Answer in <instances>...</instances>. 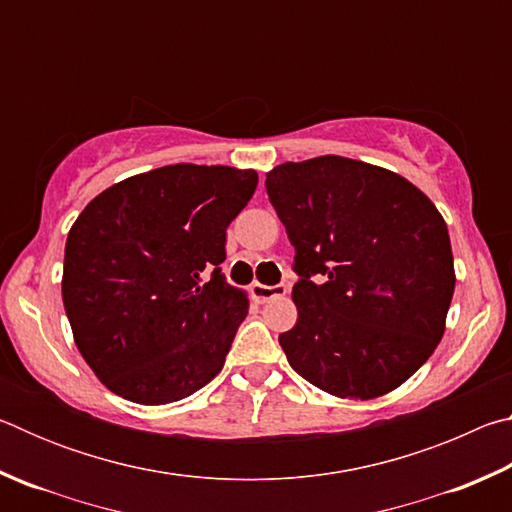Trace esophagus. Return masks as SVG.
I'll return each mask as SVG.
<instances>
[{
  "label": "esophagus",
  "instance_id": "34e87169",
  "mask_svg": "<svg viewBox=\"0 0 512 512\" xmlns=\"http://www.w3.org/2000/svg\"><path fill=\"white\" fill-rule=\"evenodd\" d=\"M289 291L287 284H273V287H268V284H259V282H253L250 284V293H253V298L257 302H266L271 298H277V296H284V293Z\"/></svg>",
  "mask_w": 512,
  "mask_h": 512
}]
</instances>
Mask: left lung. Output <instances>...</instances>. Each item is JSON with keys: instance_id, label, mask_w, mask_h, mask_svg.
Wrapping results in <instances>:
<instances>
[{"instance_id": "8db88e82", "label": "left lung", "mask_w": 512, "mask_h": 512, "mask_svg": "<svg viewBox=\"0 0 512 512\" xmlns=\"http://www.w3.org/2000/svg\"><path fill=\"white\" fill-rule=\"evenodd\" d=\"M296 248L298 320L280 334L320 391L372 400L404 384L443 339L454 257L443 216L397 173L320 155L266 173Z\"/></svg>"}]
</instances>
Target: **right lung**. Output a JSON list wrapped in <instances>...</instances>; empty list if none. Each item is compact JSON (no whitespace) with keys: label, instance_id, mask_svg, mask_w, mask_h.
Segmentation results:
<instances>
[{"label":"right lung","instance_id":"right-lung-1","mask_svg":"<svg viewBox=\"0 0 512 512\" xmlns=\"http://www.w3.org/2000/svg\"><path fill=\"white\" fill-rule=\"evenodd\" d=\"M255 187L253 169L169 164L79 214L63 302L76 348L112 393L169 404L219 375L248 314L246 293L221 273L225 230Z\"/></svg>","mask_w":512,"mask_h":512}]
</instances>
